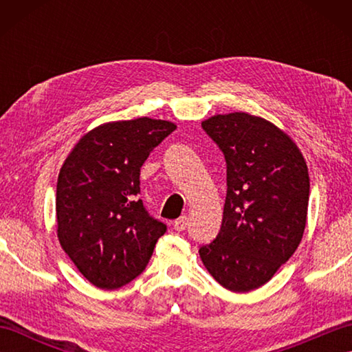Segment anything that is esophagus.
I'll use <instances>...</instances> for the list:
<instances>
[{"instance_id": "esophagus-1", "label": "esophagus", "mask_w": 352, "mask_h": 352, "mask_svg": "<svg viewBox=\"0 0 352 352\" xmlns=\"http://www.w3.org/2000/svg\"><path fill=\"white\" fill-rule=\"evenodd\" d=\"M188 222H189L188 216H182V218H178V219L174 222V228H175L177 231H183V230H186V227H188Z\"/></svg>"}]
</instances>
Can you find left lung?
Returning a JSON list of instances; mask_svg holds the SVG:
<instances>
[{"label": "left lung", "instance_id": "8db88e82", "mask_svg": "<svg viewBox=\"0 0 352 352\" xmlns=\"http://www.w3.org/2000/svg\"><path fill=\"white\" fill-rule=\"evenodd\" d=\"M201 125L226 157L227 197L221 231L199 257L222 287L243 294L271 280L301 242L307 164L295 142L260 116L234 111Z\"/></svg>", "mask_w": 352, "mask_h": 352}]
</instances>
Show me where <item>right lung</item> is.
<instances>
[{"label":"right lung","instance_id":"1","mask_svg":"<svg viewBox=\"0 0 352 352\" xmlns=\"http://www.w3.org/2000/svg\"><path fill=\"white\" fill-rule=\"evenodd\" d=\"M177 129L162 119L102 124L66 157L57 180V237L87 281L118 289L144 272L166 226L139 199L140 168Z\"/></svg>","mask_w":352,"mask_h":352}]
</instances>
